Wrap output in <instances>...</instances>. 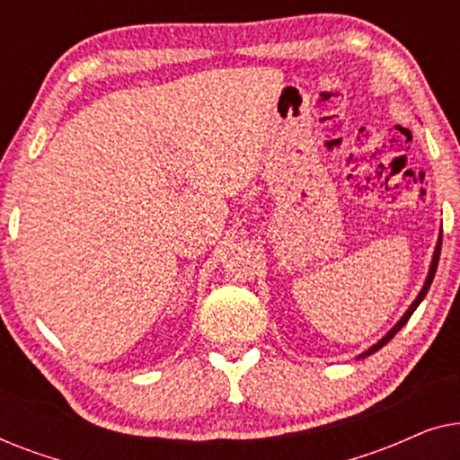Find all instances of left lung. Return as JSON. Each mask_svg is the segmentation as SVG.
<instances>
[{
	"label": "left lung",
	"mask_w": 460,
	"mask_h": 460,
	"mask_svg": "<svg viewBox=\"0 0 460 460\" xmlns=\"http://www.w3.org/2000/svg\"><path fill=\"white\" fill-rule=\"evenodd\" d=\"M439 251H442V230H439V236H438V244H436V249H433V255H431V263H429V272H427V279H425V282H423V288H420V291H419V295H417V299H414V301H412V304H411V305H408V310H406L404 314H402V318L398 320V323H395V324L392 326V329H389V331L385 332V335H383V337L379 339V341H376L375 345H370V348H368L367 351H362V354H360V356H358V360H360V358H367V356H370V354H375V351H376V349H381V348H383V345H385L387 341H392V339H394V335H395V332H398V331L402 329V326H404V324L408 323V318H411V316H412V312H414V310H417V307H419V304H420V301H423V299H425V295H427V291H429V287H431V282H433V276H436V270H438V261H439Z\"/></svg>",
	"instance_id": "1"
}]
</instances>
